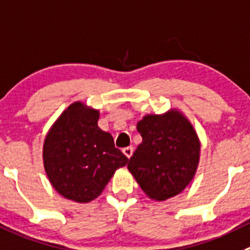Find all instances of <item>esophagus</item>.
<instances>
[{
	"mask_svg": "<svg viewBox=\"0 0 250 250\" xmlns=\"http://www.w3.org/2000/svg\"><path fill=\"white\" fill-rule=\"evenodd\" d=\"M122 151H123V154H125V156L128 157V159H130V157H132V155H133V147L132 146L125 147V149H123Z\"/></svg>",
	"mask_w": 250,
	"mask_h": 250,
	"instance_id": "obj_1",
	"label": "esophagus"
}]
</instances>
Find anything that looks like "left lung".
<instances>
[{"mask_svg":"<svg viewBox=\"0 0 250 250\" xmlns=\"http://www.w3.org/2000/svg\"><path fill=\"white\" fill-rule=\"evenodd\" d=\"M143 140L130 157L128 171L147 198L165 202L189 186L200 160V140L178 108L145 115L137 123Z\"/></svg>","mask_w":250,"mask_h":250,"instance_id":"left-lung-1","label":"left lung"}]
</instances>
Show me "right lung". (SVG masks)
<instances>
[{"label": "right lung", "mask_w": 250, "mask_h": 250, "mask_svg": "<svg viewBox=\"0 0 250 250\" xmlns=\"http://www.w3.org/2000/svg\"><path fill=\"white\" fill-rule=\"evenodd\" d=\"M99 117L100 111L76 101L58 116L43 139V168L51 186L76 203L96 199L128 162L115 147L112 135L99 128Z\"/></svg>", "instance_id": "obj_1"}]
</instances>
